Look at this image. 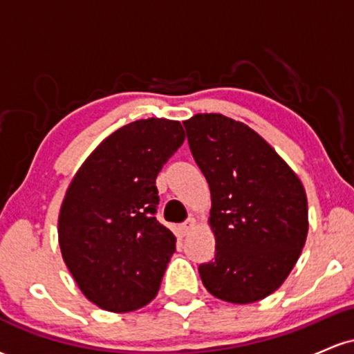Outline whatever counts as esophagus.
Listing matches in <instances>:
<instances>
[{
    "mask_svg": "<svg viewBox=\"0 0 354 354\" xmlns=\"http://www.w3.org/2000/svg\"><path fill=\"white\" fill-rule=\"evenodd\" d=\"M194 228H196V219L189 218L188 221H185V223H183V225H181V233L186 236V234H189L191 231H193Z\"/></svg>",
    "mask_w": 354,
    "mask_h": 354,
    "instance_id": "34e87169",
    "label": "esophagus"
}]
</instances>
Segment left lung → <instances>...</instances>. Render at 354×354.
Segmentation results:
<instances>
[{
	"label": "left lung",
	"instance_id": "1",
	"mask_svg": "<svg viewBox=\"0 0 354 354\" xmlns=\"http://www.w3.org/2000/svg\"><path fill=\"white\" fill-rule=\"evenodd\" d=\"M194 161L211 191L216 253L201 281L223 301H259L281 286L306 241L303 183L254 129L218 113L183 121Z\"/></svg>",
	"mask_w": 354,
	"mask_h": 354
}]
</instances>
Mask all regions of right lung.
I'll return each instance as SVG.
<instances>
[{"instance_id": "obj_1", "label": "right lung", "mask_w": 354, "mask_h": 354, "mask_svg": "<svg viewBox=\"0 0 354 354\" xmlns=\"http://www.w3.org/2000/svg\"><path fill=\"white\" fill-rule=\"evenodd\" d=\"M183 141L180 121H133L104 138L68 186L61 254L81 293L101 310L135 311L158 295L176 238L154 216L156 176Z\"/></svg>"}]
</instances>
